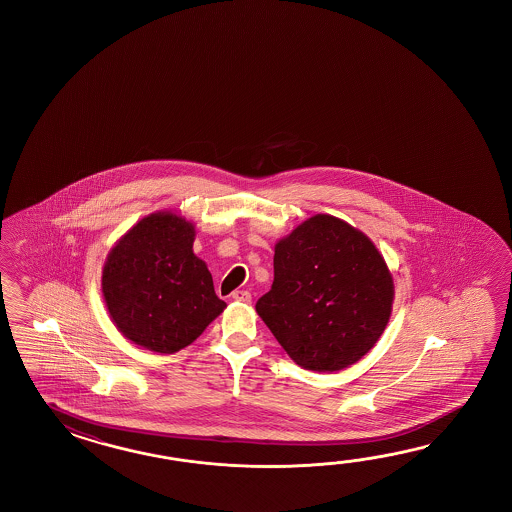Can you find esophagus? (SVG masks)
<instances>
[{
	"label": "esophagus",
	"mask_w": 512,
	"mask_h": 512,
	"mask_svg": "<svg viewBox=\"0 0 512 512\" xmlns=\"http://www.w3.org/2000/svg\"><path fill=\"white\" fill-rule=\"evenodd\" d=\"M230 298L234 300V302H243V304H251L252 296L249 291H245V289H238V291H234V293L230 294Z\"/></svg>",
	"instance_id": "34e87169"
}]
</instances>
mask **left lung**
Segmentation results:
<instances>
[{"label":"left lung","instance_id":"obj_1","mask_svg":"<svg viewBox=\"0 0 512 512\" xmlns=\"http://www.w3.org/2000/svg\"><path fill=\"white\" fill-rule=\"evenodd\" d=\"M393 282L362 232L318 214L276 243L256 311L305 370L338 371L370 351L392 315Z\"/></svg>","mask_w":512,"mask_h":512}]
</instances>
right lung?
Masks as SVG:
<instances>
[{
	"label": "right lung",
	"instance_id": "1",
	"mask_svg": "<svg viewBox=\"0 0 512 512\" xmlns=\"http://www.w3.org/2000/svg\"><path fill=\"white\" fill-rule=\"evenodd\" d=\"M194 227L170 212L139 221L109 252L102 293L122 335L155 353L190 346L227 304L194 251Z\"/></svg>",
	"mask_w": 512,
	"mask_h": 512
}]
</instances>
